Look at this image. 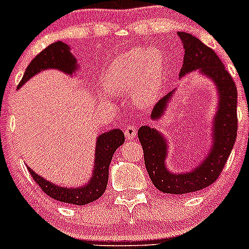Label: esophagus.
<instances>
[{"label":"esophagus","instance_id":"esophagus-1","mask_svg":"<svg viewBox=\"0 0 249 249\" xmlns=\"http://www.w3.org/2000/svg\"><path fill=\"white\" fill-rule=\"evenodd\" d=\"M124 134L126 140H134L137 135V127L132 126V125H129V126L125 127Z\"/></svg>","mask_w":249,"mask_h":249}]
</instances>
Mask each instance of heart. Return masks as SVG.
<instances>
[{
	"mask_svg": "<svg viewBox=\"0 0 249 249\" xmlns=\"http://www.w3.org/2000/svg\"><path fill=\"white\" fill-rule=\"evenodd\" d=\"M161 55L155 49H132L114 60L105 87L110 92L131 90L135 104L145 107L155 101L161 88Z\"/></svg>",
	"mask_w": 249,
	"mask_h": 249,
	"instance_id": "b5f03b06",
	"label": "heart"
}]
</instances>
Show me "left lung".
I'll return each mask as SVG.
<instances>
[{"mask_svg": "<svg viewBox=\"0 0 249 249\" xmlns=\"http://www.w3.org/2000/svg\"><path fill=\"white\" fill-rule=\"evenodd\" d=\"M178 36L184 48L179 78L197 70L217 88L218 105L212 123V145L196 167L176 173L167 169L169 142L161 132L143 125L139 129V140L144 153L145 169L155 188L166 194L184 195L210 187L227 164L237 135V89L224 64L211 48L187 32H178ZM175 91L172 90L155 105L150 115L152 120L161 119Z\"/></svg>", "mask_w": 249, "mask_h": 249, "instance_id": "obj_1", "label": "left lung"}]
</instances>
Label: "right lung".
I'll list each match as a JSON object with an SVG mask.
<instances>
[{
    "instance_id": "right-lung-1",
    "label": "right lung",
    "mask_w": 249,
    "mask_h": 249,
    "mask_svg": "<svg viewBox=\"0 0 249 249\" xmlns=\"http://www.w3.org/2000/svg\"><path fill=\"white\" fill-rule=\"evenodd\" d=\"M78 69H79V65H78L74 55L71 53V47L61 41L55 42V43L48 46L44 50H42L30 62L18 88L22 87L27 80L46 70H57V71L72 77L73 74H76ZM124 132L120 129L109 130V131L97 136L96 147H95L94 170H92L91 177L90 179H88L85 184L80 185V187H61V185L55 184L42 176L37 175L30 167L27 169L35 182L52 199L57 200L60 202L71 203V205H88L102 196L106 190L112 157L115 150L124 143Z\"/></svg>"
}]
</instances>
